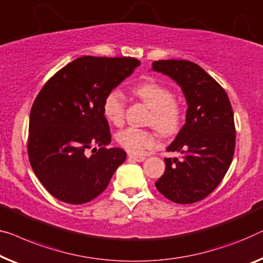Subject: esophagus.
I'll return each instance as SVG.
<instances>
[{
  "label": "esophagus",
  "mask_w": 263,
  "mask_h": 263,
  "mask_svg": "<svg viewBox=\"0 0 263 263\" xmlns=\"http://www.w3.org/2000/svg\"><path fill=\"white\" fill-rule=\"evenodd\" d=\"M128 158L129 160H132V161H136V162H141L146 159L144 157H139V155H133V154H129Z\"/></svg>",
  "instance_id": "1"
}]
</instances>
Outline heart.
I'll return each mask as SVG.
<instances>
[{
	"label": "heart",
	"mask_w": 263,
	"mask_h": 263,
	"mask_svg": "<svg viewBox=\"0 0 263 263\" xmlns=\"http://www.w3.org/2000/svg\"><path fill=\"white\" fill-rule=\"evenodd\" d=\"M133 93L151 108L149 123L162 135H173L181 125L182 109L177 98L172 97V91L158 82L148 81L133 87ZM103 114L110 123L120 125L124 120L125 102L120 90L114 89L108 92L103 101ZM116 142L133 155H141L148 149L158 146L157 134L148 129L134 127L124 128L117 132Z\"/></svg>",
	"instance_id": "obj_1"
}]
</instances>
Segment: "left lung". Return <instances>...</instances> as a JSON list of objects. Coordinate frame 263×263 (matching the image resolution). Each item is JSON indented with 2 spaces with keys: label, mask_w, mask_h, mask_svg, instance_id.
Here are the masks:
<instances>
[{
  "label": "left lung",
  "mask_w": 263,
  "mask_h": 263,
  "mask_svg": "<svg viewBox=\"0 0 263 263\" xmlns=\"http://www.w3.org/2000/svg\"><path fill=\"white\" fill-rule=\"evenodd\" d=\"M152 66L181 86L189 105L186 123L167 148L181 153V159L165 158V173L155 186L174 203H196L219 185L233 161V108L226 90L197 64L170 59Z\"/></svg>",
  "instance_id": "8db88e82"
}]
</instances>
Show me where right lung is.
I'll return each mask as SVG.
<instances>
[{
  "label": "right lung",
  "mask_w": 263,
  "mask_h": 263,
  "mask_svg": "<svg viewBox=\"0 0 263 263\" xmlns=\"http://www.w3.org/2000/svg\"><path fill=\"white\" fill-rule=\"evenodd\" d=\"M139 65L128 57L85 55L59 70L37 93L30 109L28 158L57 199L74 205L95 199L124 162L123 149L105 147L111 134L103 101Z\"/></svg>",
  "instance_id": "1"
}]
</instances>
